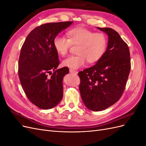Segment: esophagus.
I'll use <instances>...</instances> for the list:
<instances>
[{"label": "esophagus", "instance_id": "obj_1", "mask_svg": "<svg viewBox=\"0 0 146 146\" xmlns=\"http://www.w3.org/2000/svg\"><path fill=\"white\" fill-rule=\"evenodd\" d=\"M69 72H70V73H72V74H77V70H73L71 69H69Z\"/></svg>", "mask_w": 146, "mask_h": 146}]
</instances>
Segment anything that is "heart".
<instances>
[{
  "mask_svg": "<svg viewBox=\"0 0 146 146\" xmlns=\"http://www.w3.org/2000/svg\"><path fill=\"white\" fill-rule=\"evenodd\" d=\"M68 38L56 36L53 42L55 50L58 55H67L71 45H78L77 55L68 57L62 61L64 67L77 69L88 63H94L100 60L107 50L108 39L102 32H96L83 27H76L67 32Z\"/></svg>",
  "mask_w": 146,
  "mask_h": 146,
  "instance_id": "1",
  "label": "heart"
}]
</instances>
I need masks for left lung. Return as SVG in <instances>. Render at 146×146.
<instances>
[{"mask_svg": "<svg viewBox=\"0 0 146 146\" xmlns=\"http://www.w3.org/2000/svg\"><path fill=\"white\" fill-rule=\"evenodd\" d=\"M108 36L107 50L95 65L78 72L80 95L86 108L94 111L108 108L120 99L131 64L129 47L111 28H100Z\"/></svg>", "mask_w": 146, "mask_h": 146, "instance_id": "8db88e82", "label": "left lung"}]
</instances>
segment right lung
Listing matches in <instances>:
<instances>
[{"label":"right lung","mask_w":146,"mask_h":146,"mask_svg":"<svg viewBox=\"0 0 146 146\" xmlns=\"http://www.w3.org/2000/svg\"><path fill=\"white\" fill-rule=\"evenodd\" d=\"M72 23L60 22L38 26L28 35L22 46L18 63L20 82L29 100L39 108H54L63 98V79L69 73V69H56L60 61L53 42L60 32Z\"/></svg>","instance_id":"1"}]
</instances>
